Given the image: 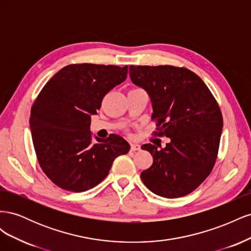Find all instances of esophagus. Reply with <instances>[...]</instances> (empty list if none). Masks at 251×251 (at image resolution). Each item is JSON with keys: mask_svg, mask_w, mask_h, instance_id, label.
I'll list each match as a JSON object with an SVG mask.
<instances>
[{"mask_svg": "<svg viewBox=\"0 0 251 251\" xmlns=\"http://www.w3.org/2000/svg\"><path fill=\"white\" fill-rule=\"evenodd\" d=\"M139 150H141V148H140L138 143H132L131 144V151H139Z\"/></svg>", "mask_w": 251, "mask_h": 251, "instance_id": "34e87169", "label": "esophagus"}]
</instances>
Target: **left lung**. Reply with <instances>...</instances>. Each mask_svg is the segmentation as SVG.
Instances as JSON below:
<instances>
[{
	"mask_svg": "<svg viewBox=\"0 0 251 251\" xmlns=\"http://www.w3.org/2000/svg\"><path fill=\"white\" fill-rule=\"evenodd\" d=\"M135 86L148 93L159 136L171 139L165 148L143 144L153 164L141 173L151 192L163 198L188 195L214 168L223 118L216 100L198 75L174 66H130Z\"/></svg>",
	"mask_w": 251,
	"mask_h": 251,
	"instance_id": "left-lung-1",
	"label": "left lung"
}]
</instances>
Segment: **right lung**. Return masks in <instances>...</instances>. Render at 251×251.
<instances>
[{"instance_id":"right-lung-1","label":"right lung","mask_w":251,"mask_h":251,"mask_svg":"<svg viewBox=\"0 0 251 251\" xmlns=\"http://www.w3.org/2000/svg\"><path fill=\"white\" fill-rule=\"evenodd\" d=\"M127 75V66L76 64L60 69L41 91L30 114L37 160L58 187L74 193L96 186L130 144L119 135L93 140L91 116Z\"/></svg>"}]
</instances>
